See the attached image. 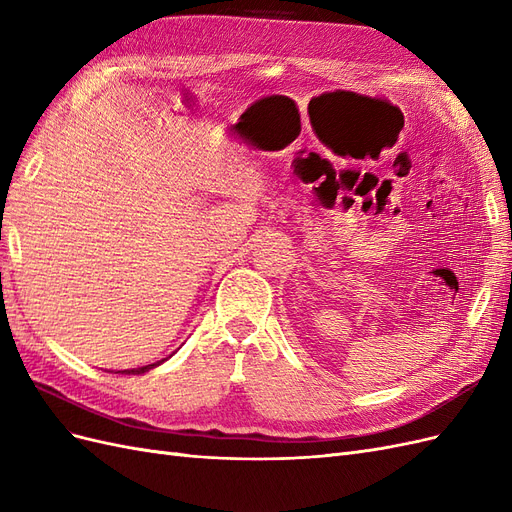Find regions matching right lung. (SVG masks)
<instances>
[{
    "mask_svg": "<svg viewBox=\"0 0 512 512\" xmlns=\"http://www.w3.org/2000/svg\"><path fill=\"white\" fill-rule=\"evenodd\" d=\"M162 363V361H160ZM160 363H153V365H145V367H136V369H123L121 374H134V376H138V374H145V371H149V369H153L156 365H160ZM119 374V371H117Z\"/></svg>",
    "mask_w": 512,
    "mask_h": 512,
    "instance_id": "add662e5",
    "label": "right lung"
}]
</instances>
